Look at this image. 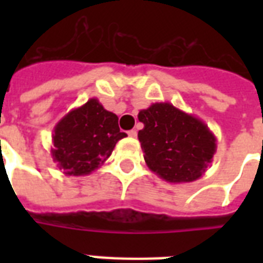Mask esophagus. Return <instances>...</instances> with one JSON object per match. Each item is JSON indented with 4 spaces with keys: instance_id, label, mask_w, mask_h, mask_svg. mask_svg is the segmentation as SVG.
Instances as JSON below:
<instances>
[{
    "instance_id": "1",
    "label": "esophagus",
    "mask_w": 263,
    "mask_h": 263,
    "mask_svg": "<svg viewBox=\"0 0 263 263\" xmlns=\"http://www.w3.org/2000/svg\"><path fill=\"white\" fill-rule=\"evenodd\" d=\"M136 135H138V132H136L135 129H131V131H128V136H129V138H136Z\"/></svg>"
}]
</instances>
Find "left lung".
<instances>
[{
	"instance_id": "obj_1",
	"label": "left lung",
	"mask_w": 263,
	"mask_h": 263,
	"mask_svg": "<svg viewBox=\"0 0 263 263\" xmlns=\"http://www.w3.org/2000/svg\"><path fill=\"white\" fill-rule=\"evenodd\" d=\"M138 132L146 165L169 183H191L202 177L217 150L208 124L172 103L156 102L138 115Z\"/></svg>"
}]
</instances>
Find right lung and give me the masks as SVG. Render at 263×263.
Returning a JSON list of instances; mask_svg holds the SVG:
<instances>
[{"label": "right lung", "instance_id": "right-lung-1", "mask_svg": "<svg viewBox=\"0 0 263 263\" xmlns=\"http://www.w3.org/2000/svg\"><path fill=\"white\" fill-rule=\"evenodd\" d=\"M127 134L119 128V117L97 98L72 109L53 129L51 158L67 176H86L110 157L116 143Z\"/></svg>", "mask_w": 263, "mask_h": 263}]
</instances>
